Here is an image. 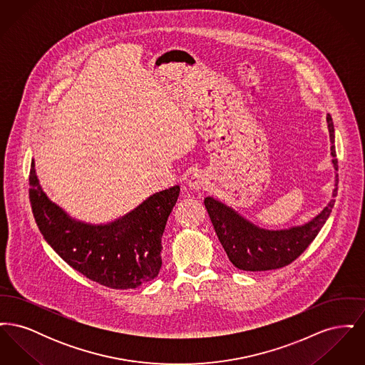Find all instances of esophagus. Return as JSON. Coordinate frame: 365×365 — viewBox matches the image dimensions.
Here are the masks:
<instances>
[{
  "label": "esophagus",
  "instance_id": "34e87169",
  "mask_svg": "<svg viewBox=\"0 0 365 365\" xmlns=\"http://www.w3.org/2000/svg\"><path fill=\"white\" fill-rule=\"evenodd\" d=\"M187 185H189L191 190H201V189H204L208 185V178H207V175L201 173V171L200 173H194L189 178Z\"/></svg>",
  "mask_w": 365,
  "mask_h": 365
}]
</instances>
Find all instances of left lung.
Listing matches in <instances>:
<instances>
[{"mask_svg": "<svg viewBox=\"0 0 365 365\" xmlns=\"http://www.w3.org/2000/svg\"><path fill=\"white\" fill-rule=\"evenodd\" d=\"M327 123L332 143V164L335 171H338V158L334 146V123L330 115H327ZM336 191L338 174L335 175V189L332 191V197H336ZM334 202L335 200L332 198L326 208L302 226L274 231L255 226L238 212L213 197H207L204 200L210 222L226 250L228 260L238 269L253 272L278 269L301 256L327 222L334 208Z\"/></svg>", "mask_w": 365, "mask_h": 365, "instance_id": "obj_1", "label": "left lung"}]
</instances>
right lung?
<instances>
[{
  "label": "right lung",
  "instance_id": "obj_1",
  "mask_svg": "<svg viewBox=\"0 0 365 365\" xmlns=\"http://www.w3.org/2000/svg\"><path fill=\"white\" fill-rule=\"evenodd\" d=\"M30 202L35 223L53 250L87 279L110 289H135L161 268V237L179 197V186L158 191L120 219L87 225L70 217L39 186L34 160Z\"/></svg>",
  "mask_w": 365,
  "mask_h": 365
}]
</instances>
